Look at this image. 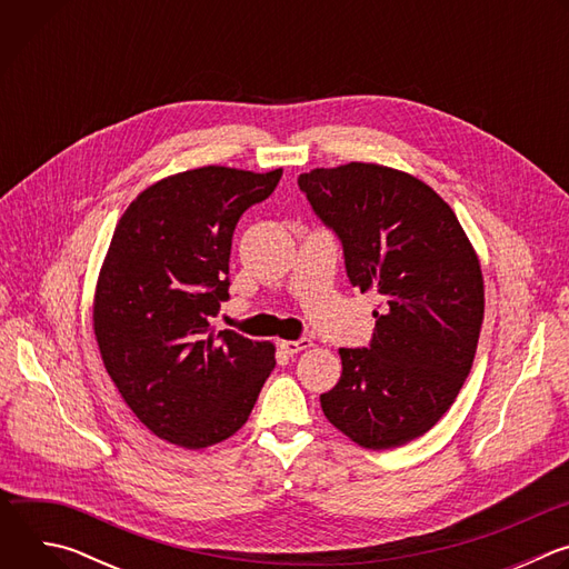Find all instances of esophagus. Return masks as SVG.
Listing matches in <instances>:
<instances>
[{"mask_svg":"<svg viewBox=\"0 0 569 569\" xmlns=\"http://www.w3.org/2000/svg\"><path fill=\"white\" fill-rule=\"evenodd\" d=\"M310 347H312V342H310L308 338H301V340H283V342H281V349H283L288 356H295V353L306 351V349H310Z\"/></svg>","mask_w":569,"mask_h":569,"instance_id":"esophagus-1","label":"esophagus"}]
</instances>
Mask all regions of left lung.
<instances>
[{
	"instance_id": "left-lung-1",
	"label": "left lung",
	"mask_w": 569,
	"mask_h": 569,
	"mask_svg": "<svg viewBox=\"0 0 569 569\" xmlns=\"http://www.w3.org/2000/svg\"><path fill=\"white\" fill-rule=\"evenodd\" d=\"M297 182L342 240L349 281L382 297L371 345L340 349L342 376L319 396L323 417L362 448H398L450 410L470 373L479 259L450 204L410 173L351 161Z\"/></svg>"
}]
</instances>
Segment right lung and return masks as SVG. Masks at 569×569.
Instances as JSON below:
<instances>
[{"label": "right lung", "instance_id": "right-lung-1", "mask_svg": "<svg viewBox=\"0 0 569 569\" xmlns=\"http://www.w3.org/2000/svg\"><path fill=\"white\" fill-rule=\"evenodd\" d=\"M281 169L202 167L141 191L117 222L94 292V336L114 387L159 439L216 446L246 426L274 345L216 331L238 218Z\"/></svg>", "mask_w": 569, "mask_h": 569}]
</instances>
